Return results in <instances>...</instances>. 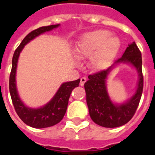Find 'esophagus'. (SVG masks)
Masks as SVG:
<instances>
[{"mask_svg": "<svg viewBox=\"0 0 155 155\" xmlns=\"http://www.w3.org/2000/svg\"><path fill=\"white\" fill-rule=\"evenodd\" d=\"M87 81V79L85 77H82L81 79H80V84L81 85V86H83V85L84 84L85 82Z\"/></svg>", "mask_w": 155, "mask_h": 155, "instance_id": "1", "label": "esophagus"}]
</instances>
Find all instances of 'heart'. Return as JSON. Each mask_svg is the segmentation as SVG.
<instances>
[{
    "instance_id": "heart-1",
    "label": "heart",
    "mask_w": 155,
    "mask_h": 155,
    "mask_svg": "<svg viewBox=\"0 0 155 155\" xmlns=\"http://www.w3.org/2000/svg\"><path fill=\"white\" fill-rule=\"evenodd\" d=\"M120 42L107 30H96L87 32L80 38L76 44L75 54L79 58L89 57V65L94 70L108 67L117 54Z\"/></svg>"
}]
</instances>
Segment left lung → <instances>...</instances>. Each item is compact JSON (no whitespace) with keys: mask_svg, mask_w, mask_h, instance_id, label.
I'll return each instance as SVG.
<instances>
[{"mask_svg":"<svg viewBox=\"0 0 155 155\" xmlns=\"http://www.w3.org/2000/svg\"><path fill=\"white\" fill-rule=\"evenodd\" d=\"M119 63H130L139 73V83L135 94L121 105L113 103L108 97L106 80L112 69ZM142 54L134 42L128 46L123 55L106 70L88 75L84 84L86 101L90 117L96 124L106 128L119 127L131 120L137 110L143 91Z\"/></svg>","mask_w":155,"mask_h":155,"instance_id":"obj_1","label":"left lung"}]
</instances>
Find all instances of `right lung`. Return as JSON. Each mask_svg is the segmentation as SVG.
Instances as JSON below:
<instances>
[{
    "instance_id": "obj_1",
    "label": "right lung",
    "mask_w": 155,
    "mask_h": 155,
    "mask_svg": "<svg viewBox=\"0 0 155 155\" xmlns=\"http://www.w3.org/2000/svg\"><path fill=\"white\" fill-rule=\"evenodd\" d=\"M58 25L59 24L42 26L31 31L25 36L13 54L12 69L9 75V92L11 99L16 113L21 118V120L25 124L33 128L41 129L51 127L58 124L65 115L71 93L75 87L79 86L80 84V79L74 81L63 83L58 88L54 97L46 105L39 108H31L25 106L18 96V90L16 87V70L21 51H22L25 45L27 44L28 42H30L35 38L43 33L57 28Z\"/></svg>"
}]
</instances>
